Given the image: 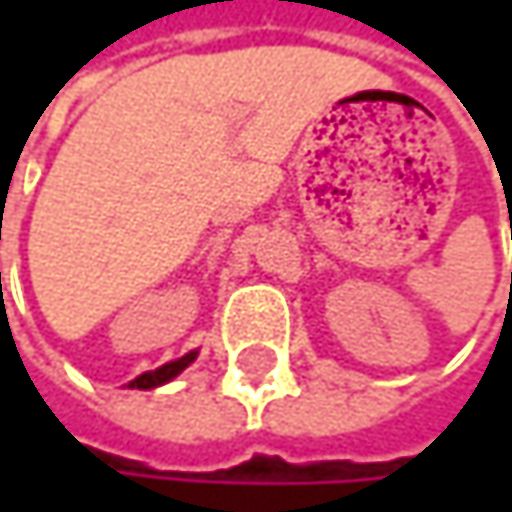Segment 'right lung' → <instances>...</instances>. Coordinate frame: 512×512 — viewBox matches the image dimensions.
Returning <instances> with one entry per match:
<instances>
[{
	"label": "right lung",
	"mask_w": 512,
	"mask_h": 512,
	"mask_svg": "<svg viewBox=\"0 0 512 512\" xmlns=\"http://www.w3.org/2000/svg\"><path fill=\"white\" fill-rule=\"evenodd\" d=\"M195 358H198V350H189L186 356L174 358V361H168V364H162V367H156V370H148V373L136 376V379L130 382V388H142V391H148V388H159V385L171 382L177 373H183Z\"/></svg>",
	"instance_id": "obj_1"
}]
</instances>
